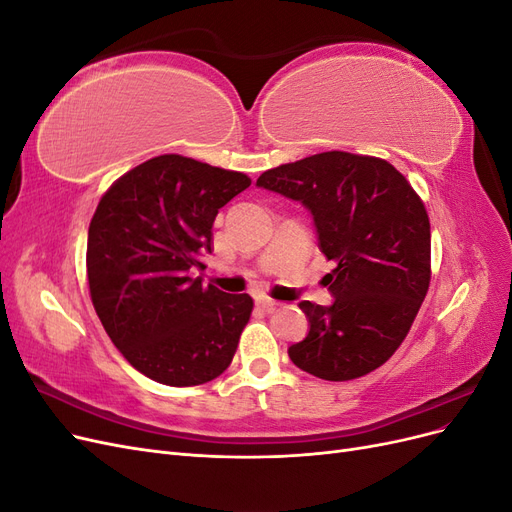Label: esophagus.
Here are the masks:
<instances>
[{
	"label": "esophagus",
	"instance_id": "1",
	"mask_svg": "<svg viewBox=\"0 0 512 512\" xmlns=\"http://www.w3.org/2000/svg\"><path fill=\"white\" fill-rule=\"evenodd\" d=\"M256 305H258V307H262V309H267V312H271V309H275V307L280 305V303L273 301V299H269V297H258V299H256Z\"/></svg>",
	"mask_w": 512,
	"mask_h": 512
}]
</instances>
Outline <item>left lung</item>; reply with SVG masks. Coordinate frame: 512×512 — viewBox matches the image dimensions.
Wrapping results in <instances>:
<instances>
[{
	"instance_id": "1",
	"label": "left lung",
	"mask_w": 512,
	"mask_h": 512,
	"mask_svg": "<svg viewBox=\"0 0 512 512\" xmlns=\"http://www.w3.org/2000/svg\"><path fill=\"white\" fill-rule=\"evenodd\" d=\"M256 185L301 203L337 265L322 280L333 303H299L309 331L290 361L333 382L389 361L431 280L429 218L406 177L380 158L327 151L271 168Z\"/></svg>"
}]
</instances>
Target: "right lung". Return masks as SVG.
<instances>
[{
  "label": "right lung",
  "mask_w": 512,
  "mask_h": 512,
  "mask_svg": "<svg viewBox=\"0 0 512 512\" xmlns=\"http://www.w3.org/2000/svg\"><path fill=\"white\" fill-rule=\"evenodd\" d=\"M250 177L158 156L111 185L87 235V280L104 331L126 361L168 386L224 374L250 320V294L205 286L218 211Z\"/></svg>",
  "instance_id": "1"
}]
</instances>
